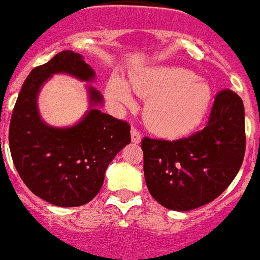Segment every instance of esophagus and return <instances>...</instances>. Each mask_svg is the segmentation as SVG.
Masks as SVG:
<instances>
[{
  "label": "esophagus",
  "instance_id": "1",
  "mask_svg": "<svg viewBox=\"0 0 260 260\" xmlns=\"http://www.w3.org/2000/svg\"><path fill=\"white\" fill-rule=\"evenodd\" d=\"M131 139H132V143L135 144H139L141 141L140 132H139V129L135 128V126H132V129H131Z\"/></svg>",
  "mask_w": 260,
  "mask_h": 260
}]
</instances>
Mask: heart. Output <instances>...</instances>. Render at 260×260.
I'll return each mask as SVG.
<instances>
[{
	"instance_id": "b5f03b06",
	"label": "heart",
	"mask_w": 260,
	"mask_h": 260,
	"mask_svg": "<svg viewBox=\"0 0 260 260\" xmlns=\"http://www.w3.org/2000/svg\"><path fill=\"white\" fill-rule=\"evenodd\" d=\"M131 86L139 96L148 99L144 108L148 128L169 139L190 134L202 121L211 102L209 84L184 67H149L132 74ZM107 93L120 103H132L129 88L119 76L111 78Z\"/></svg>"
}]
</instances>
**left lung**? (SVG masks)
I'll return each mask as SVG.
<instances>
[{"mask_svg":"<svg viewBox=\"0 0 260 260\" xmlns=\"http://www.w3.org/2000/svg\"><path fill=\"white\" fill-rule=\"evenodd\" d=\"M144 176L164 208L187 211L209 204L228 189L243 162L245 107L238 93L215 95L204 129L180 140L144 137Z\"/></svg>","mask_w":260,"mask_h":260,"instance_id":"obj_1","label":"left lung"}]
</instances>
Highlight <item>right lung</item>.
<instances>
[{
  "instance_id": "add662e5",
  "label": "right lung",
  "mask_w": 260,
  "mask_h": 260,
  "mask_svg": "<svg viewBox=\"0 0 260 260\" xmlns=\"http://www.w3.org/2000/svg\"><path fill=\"white\" fill-rule=\"evenodd\" d=\"M60 73L87 82L95 78L83 56L70 50L32 69L13 110L9 147L19 177L32 193L60 208H75L88 204L99 193L107 167L131 143V126L98 110L103 98L91 86L92 108L79 123L69 128L43 123L37 96L43 83Z\"/></svg>"
}]
</instances>
